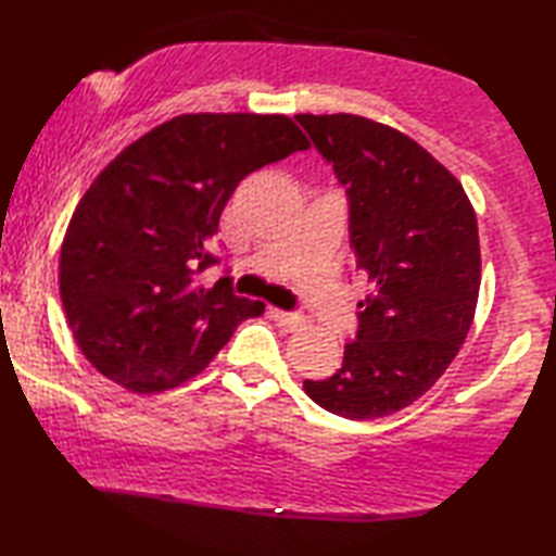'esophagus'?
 Wrapping results in <instances>:
<instances>
[{"mask_svg":"<svg viewBox=\"0 0 556 556\" xmlns=\"http://www.w3.org/2000/svg\"><path fill=\"white\" fill-rule=\"evenodd\" d=\"M268 315H270L273 323H276L278 327H286V329H300V327H303V323H305V319L300 317V315L286 313V309H278V307H270Z\"/></svg>","mask_w":556,"mask_h":556,"instance_id":"1","label":"esophagus"}]
</instances>
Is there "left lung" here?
Listing matches in <instances>:
<instances>
[{"label": "left lung", "instance_id": "obj_1", "mask_svg": "<svg viewBox=\"0 0 556 556\" xmlns=\"http://www.w3.org/2000/svg\"><path fill=\"white\" fill-rule=\"evenodd\" d=\"M346 188L356 270L371 280L342 368L303 383L346 420L403 410L469 334L481 286L476 214L462 182L410 136L354 114H298Z\"/></svg>", "mask_w": 556, "mask_h": 556}]
</instances>
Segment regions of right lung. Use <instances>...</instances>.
<instances>
[{
    "label": "right lung",
    "instance_id": "right-lung-1",
    "mask_svg": "<svg viewBox=\"0 0 556 556\" xmlns=\"http://www.w3.org/2000/svg\"><path fill=\"white\" fill-rule=\"evenodd\" d=\"M307 146L283 114H182L97 175L58 270L67 325L97 371L134 393L175 388L263 315L229 276L212 288L200 276L222 261L210 249L237 185Z\"/></svg>",
    "mask_w": 556,
    "mask_h": 556
}]
</instances>
